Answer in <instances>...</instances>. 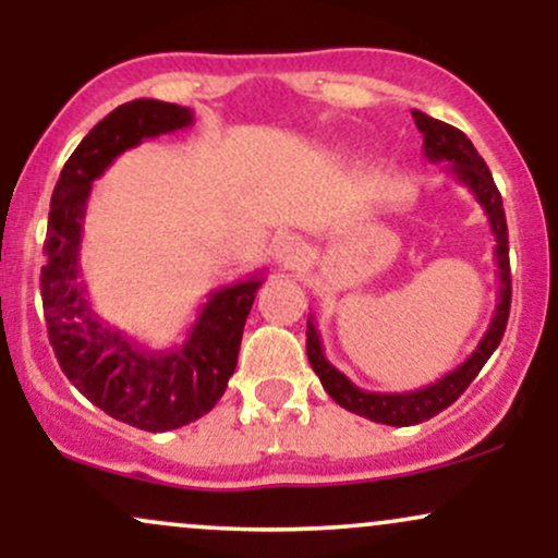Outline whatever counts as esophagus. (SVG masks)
Returning <instances> with one entry per match:
<instances>
[{
    "label": "esophagus",
    "mask_w": 558,
    "mask_h": 558,
    "mask_svg": "<svg viewBox=\"0 0 558 558\" xmlns=\"http://www.w3.org/2000/svg\"><path fill=\"white\" fill-rule=\"evenodd\" d=\"M304 257V243L299 235H280L272 246V259L280 267H296V262Z\"/></svg>",
    "instance_id": "34e87169"
}]
</instances>
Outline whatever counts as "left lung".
Returning <instances> with one entry per match:
<instances>
[{"mask_svg": "<svg viewBox=\"0 0 558 558\" xmlns=\"http://www.w3.org/2000/svg\"><path fill=\"white\" fill-rule=\"evenodd\" d=\"M414 123H417L422 133V151L430 162H448L446 172L457 183H462L470 189V194L477 198V204L483 207L485 217L490 222V233L496 239V267H498V304L493 312V319L485 330V336L480 338L477 349L472 351L466 360L459 364L457 369L446 373L440 380L430 383V386L407 390V393H375V390H364L345 377L341 369L332 367L323 351V341H319V332L315 325V317H306V356H310L312 369H315L323 388L328 390V396L336 403H341L349 412L360 414L373 422H383V425L393 427H409L420 425V422L435 417L438 412L451 407L459 396L464 393L466 386L475 380L483 364L490 360L493 351L501 343L506 319H509V306H511V272H509V233H506V215L501 194H498L493 175L485 165V159L477 155V149L472 146V141L464 136L459 128L440 123V120L430 118V114L414 110L412 112Z\"/></svg>", "mask_w": 558, "mask_h": 558, "instance_id": "left-lung-1", "label": "left lung"}]
</instances>
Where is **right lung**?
<instances>
[{"instance_id": "obj_1", "label": "right lung", "mask_w": 558, "mask_h": 558, "mask_svg": "<svg viewBox=\"0 0 558 558\" xmlns=\"http://www.w3.org/2000/svg\"><path fill=\"white\" fill-rule=\"evenodd\" d=\"M194 125L189 107L133 99L99 120L70 155L54 185L41 267L49 341L68 380L94 407L149 433L175 430L209 412L239 362L243 325L265 272L215 288L172 349H149L96 315L81 283L83 217L92 185L141 141Z\"/></svg>"}]
</instances>
